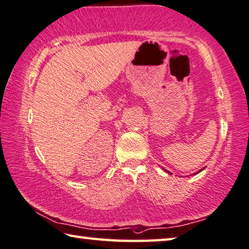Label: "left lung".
Listing matches in <instances>:
<instances>
[{
  "label": "left lung",
  "mask_w": 249,
  "mask_h": 249,
  "mask_svg": "<svg viewBox=\"0 0 249 249\" xmlns=\"http://www.w3.org/2000/svg\"><path fill=\"white\" fill-rule=\"evenodd\" d=\"M203 169H204V168H202V169H200V171H198L197 173H195V175H197V174H199L200 172H201V171H203ZM165 172H166V173H168V174H171V173H169L168 171H166V169H165Z\"/></svg>",
  "instance_id": "obj_1"
}]
</instances>
